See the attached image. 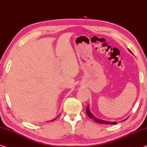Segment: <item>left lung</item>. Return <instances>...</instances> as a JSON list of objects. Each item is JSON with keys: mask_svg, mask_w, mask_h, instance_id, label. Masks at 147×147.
<instances>
[{"mask_svg": "<svg viewBox=\"0 0 147 147\" xmlns=\"http://www.w3.org/2000/svg\"><path fill=\"white\" fill-rule=\"evenodd\" d=\"M86 114H87V115L88 116V117L90 118V119L93 120L94 122H96V123H98V124H104V125H115V124H117V122H109V121H103V120L98 119H96V118H95L94 116L91 114V113L90 112L88 106L86 107ZM125 120H127V119H125Z\"/></svg>", "mask_w": 147, "mask_h": 147, "instance_id": "1", "label": "left lung"}]
</instances>
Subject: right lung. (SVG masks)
<instances>
[{"instance_id": "add662e5", "label": "right lung", "mask_w": 147, "mask_h": 147, "mask_svg": "<svg viewBox=\"0 0 147 147\" xmlns=\"http://www.w3.org/2000/svg\"><path fill=\"white\" fill-rule=\"evenodd\" d=\"M57 118H56V119H57ZM53 119V120H52V121H54V120H55V119Z\"/></svg>"}]
</instances>
